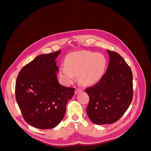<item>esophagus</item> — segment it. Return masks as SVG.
<instances>
[{"instance_id":"obj_1","label":"esophagus","mask_w":151,"mask_h":151,"mask_svg":"<svg viewBox=\"0 0 151 151\" xmlns=\"http://www.w3.org/2000/svg\"><path fill=\"white\" fill-rule=\"evenodd\" d=\"M82 91H83V89H82L81 88H77V89H76V91H75V94H76L79 93H80V92H82Z\"/></svg>"}]
</instances>
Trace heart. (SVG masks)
<instances>
[{"mask_svg": "<svg viewBox=\"0 0 151 151\" xmlns=\"http://www.w3.org/2000/svg\"><path fill=\"white\" fill-rule=\"evenodd\" d=\"M64 65L59 70L63 83L70 84L74 76H78L81 84L90 86L101 79L106 65V59L99 53L77 51L67 55L64 59Z\"/></svg>", "mask_w": 151, "mask_h": 151, "instance_id": "b5f03b06", "label": "heart"}]
</instances>
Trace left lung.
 <instances>
[{
  "mask_svg": "<svg viewBox=\"0 0 151 151\" xmlns=\"http://www.w3.org/2000/svg\"><path fill=\"white\" fill-rule=\"evenodd\" d=\"M109 62L98 83L86 89L89 102L87 114L97 125L111 124L123 116L133 98V76L130 67L116 52L107 50Z\"/></svg>",
  "mask_w": 151,
  "mask_h": 151,
  "instance_id": "obj_1",
  "label": "left lung"
}]
</instances>
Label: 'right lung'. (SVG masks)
<instances>
[{
	"instance_id": "1",
	"label": "right lung",
	"mask_w": 151,
	"mask_h": 151,
	"mask_svg": "<svg viewBox=\"0 0 151 151\" xmlns=\"http://www.w3.org/2000/svg\"><path fill=\"white\" fill-rule=\"evenodd\" d=\"M61 50L42 54L22 67L16 83V99L25 121L39 129H51L62 120L75 89L59 84L55 59Z\"/></svg>"
}]
</instances>
